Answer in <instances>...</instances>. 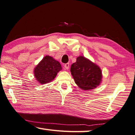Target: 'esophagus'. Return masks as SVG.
Listing matches in <instances>:
<instances>
[{"label":"esophagus","instance_id":"1","mask_svg":"<svg viewBox=\"0 0 135 135\" xmlns=\"http://www.w3.org/2000/svg\"><path fill=\"white\" fill-rule=\"evenodd\" d=\"M64 67L65 70H68V68H69L70 67V64L69 63H66L64 65Z\"/></svg>","mask_w":135,"mask_h":135}]
</instances>
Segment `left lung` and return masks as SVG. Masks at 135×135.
<instances>
[{"mask_svg":"<svg viewBox=\"0 0 135 135\" xmlns=\"http://www.w3.org/2000/svg\"><path fill=\"white\" fill-rule=\"evenodd\" d=\"M71 73L75 84L80 89L89 90L99 86L102 79V72L95 64L83 56L77 58L71 66Z\"/></svg>","mask_w":135,"mask_h":135,"instance_id":"obj_1","label":"left lung"}]
</instances>
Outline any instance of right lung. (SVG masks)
I'll return each instance as SVG.
<instances>
[{
    "label": "right lung",
    "mask_w": 135,
    "mask_h": 135,
    "mask_svg": "<svg viewBox=\"0 0 135 135\" xmlns=\"http://www.w3.org/2000/svg\"><path fill=\"white\" fill-rule=\"evenodd\" d=\"M62 70V67L58 61L52 57L46 55L34 69L36 80L41 84H46L54 79L57 73Z\"/></svg>",
    "instance_id": "1"
}]
</instances>
